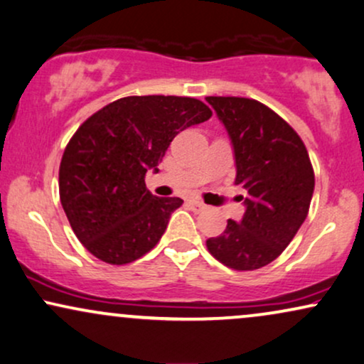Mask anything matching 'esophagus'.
Returning <instances> with one entry per match:
<instances>
[{
    "label": "esophagus",
    "instance_id": "obj_1",
    "mask_svg": "<svg viewBox=\"0 0 364 364\" xmlns=\"http://www.w3.org/2000/svg\"><path fill=\"white\" fill-rule=\"evenodd\" d=\"M188 205H190V208L195 211V213H201V211H205L206 208V206L198 200H188Z\"/></svg>",
    "mask_w": 364,
    "mask_h": 364
}]
</instances>
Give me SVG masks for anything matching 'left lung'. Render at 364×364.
<instances>
[{"mask_svg":"<svg viewBox=\"0 0 364 364\" xmlns=\"http://www.w3.org/2000/svg\"><path fill=\"white\" fill-rule=\"evenodd\" d=\"M227 129L235 156V185L247 191L240 222L228 220L210 254L235 270H255L277 259L304 223L314 171L297 132L272 109L245 97H206Z\"/></svg>","mask_w":364,"mask_h":364,"instance_id":"left-lung-1","label":"left lung"}]
</instances>
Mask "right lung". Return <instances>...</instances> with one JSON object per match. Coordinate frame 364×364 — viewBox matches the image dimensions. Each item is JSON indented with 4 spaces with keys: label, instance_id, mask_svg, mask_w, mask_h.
<instances>
[{
    "label": "right lung",
    "instance_id": "add662e5",
    "mask_svg": "<svg viewBox=\"0 0 364 364\" xmlns=\"http://www.w3.org/2000/svg\"><path fill=\"white\" fill-rule=\"evenodd\" d=\"M210 117V107L198 99L132 95L77 129L60 163V201L92 255L124 265L156 247L183 200L154 196L146 173L159 171L174 136Z\"/></svg>",
    "mask_w": 364,
    "mask_h": 364
}]
</instances>
